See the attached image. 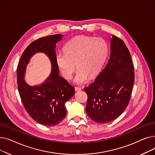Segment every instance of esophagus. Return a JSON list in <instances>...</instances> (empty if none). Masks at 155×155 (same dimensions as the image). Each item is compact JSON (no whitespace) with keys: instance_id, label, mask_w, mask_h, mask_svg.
I'll list each match as a JSON object with an SVG mask.
<instances>
[{"instance_id":"34e87169","label":"esophagus","mask_w":155,"mask_h":155,"mask_svg":"<svg viewBox=\"0 0 155 155\" xmlns=\"http://www.w3.org/2000/svg\"><path fill=\"white\" fill-rule=\"evenodd\" d=\"M75 90L76 92H79V91L82 90V88L78 87H75Z\"/></svg>"}]
</instances>
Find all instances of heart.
<instances>
[{
  "instance_id": "1",
  "label": "heart",
  "mask_w": 155,
  "mask_h": 155,
  "mask_svg": "<svg viewBox=\"0 0 155 155\" xmlns=\"http://www.w3.org/2000/svg\"><path fill=\"white\" fill-rule=\"evenodd\" d=\"M64 50L56 53V64L66 79L72 77L77 64L78 69L74 82L81 85L100 71L108 53V46L103 39L79 35L71 39Z\"/></svg>"
}]
</instances>
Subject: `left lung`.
Listing matches in <instances>:
<instances>
[{
  "instance_id": "obj_1",
  "label": "left lung",
  "mask_w": 155,
  "mask_h": 155,
  "mask_svg": "<svg viewBox=\"0 0 155 155\" xmlns=\"http://www.w3.org/2000/svg\"><path fill=\"white\" fill-rule=\"evenodd\" d=\"M134 81V67L128 48L112 35L110 58L94 82L84 91L88 99L87 114L97 123L114 120L129 104Z\"/></svg>"
}]
</instances>
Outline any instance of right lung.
Masks as SVG:
<instances>
[{
  "instance_id": "obj_1",
  "label": "right lung",
  "mask_w": 155,
  "mask_h": 155,
  "mask_svg": "<svg viewBox=\"0 0 155 155\" xmlns=\"http://www.w3.org/2000/svg\"><path fill=\"white\" fill-rule=\"evenodd\" d=\"M62 35L36 39L23 52L17 69L18 91L29 115L37 123L46 126L58 124L67 115L65 103L75 94V88L59 75L56 62V43ZM43 52L50 58L52 68L50 76L39 86H30L24 80L27 64L36 52Z\"/></svg>"
}]
</instances>
